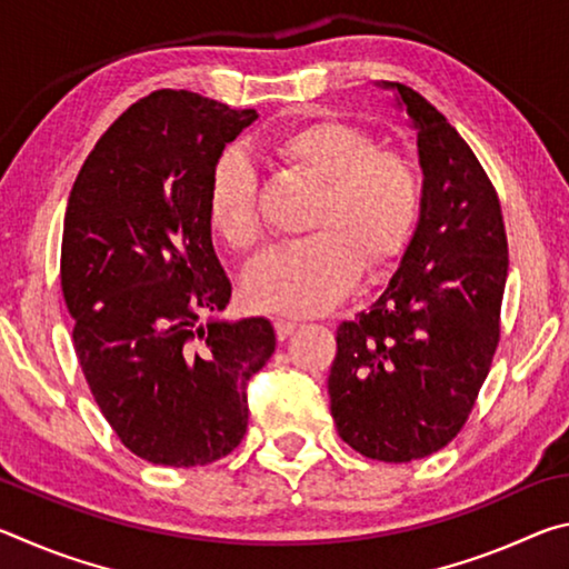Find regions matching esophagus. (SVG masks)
Returning a JSON list of instances; mask_svg holds the SVG:
<instances>
[{
  "instance_id": "obj_1",
  "label": "esophagus",
  "mask_w": 569,
  "mask_h": 569,
  "mask_svg": "<svg viewBox=\"0 0 569 569\" xmlns=\"http://www.w3.org/2000/svg\"><path fill=\"white\" fill-rule=\"evenodd\" d=\"M296 329H298L296 321H291V319H276V336H278V341H286L288 336H291Z\"/></svg>"
}]
</instances>
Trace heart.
I'll return each instance as SVG.
<instances>
[{"instance_id": "1", "label": "heart", "mask_w": 569, "mask_h": 569, "mask_svg": "<svg viewBox=\"0 0 569 569\" xmlns=\"http://www.w3.org/2000/svg\"><path fill=\"white\" fill-rule=\"evenodd\" d=\"M273 152L321 182L311 218L319 233L276 248L250 266L243 296L256 311L323 313L349 296L361 261L369 273L399 261L419 220V178L407 160L381 152L369 132L331 118L283 130ZM208 218L233 250H250L261 240L258 178L240 150H228L216 162Z\"/></svg>"}]
</instances>
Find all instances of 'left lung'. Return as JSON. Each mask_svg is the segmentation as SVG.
<instances>
[{"label":"left lung","mask_w":569,"mask_h":569,"mask_svg":"<svg viewBox=\"0 0 569 569\" xmlns=\"http://www.w3.org/2000/svg\"><path fill=\"white\" fill-rule=\"evenodd\" d=\"M377 88L417 132L421 210L383 293L336 329L329 397L346 445L401 465L465 427L497 351L509 258L497 192L461 134L407 84Z\"/></svg>","instance_id":"8db88e82"}]
</instances>
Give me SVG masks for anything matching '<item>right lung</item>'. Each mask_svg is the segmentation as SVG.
Wrapping results in <instances>:
<instances>
[{
    "mask_svg": "<svg viewBox=\"0 0 569 569\" xmlns=\"http://www.w3.org/2000/svg\"><path fill=\"white\" fill-rule=\"evenodd\" d=\"M256 120L152 92L98 140L67 200L60 278L77 359L114 435L152 465L230 455L248 427L246 381L276 351L263 316L220 319L233 288L208 218L216 162Z\"/></svg>",
    "mask_w": 569,
    "mask_h": 569,
    "instance_id": "right-lung-1",
    "label": "right lung"
}]
</instances>
